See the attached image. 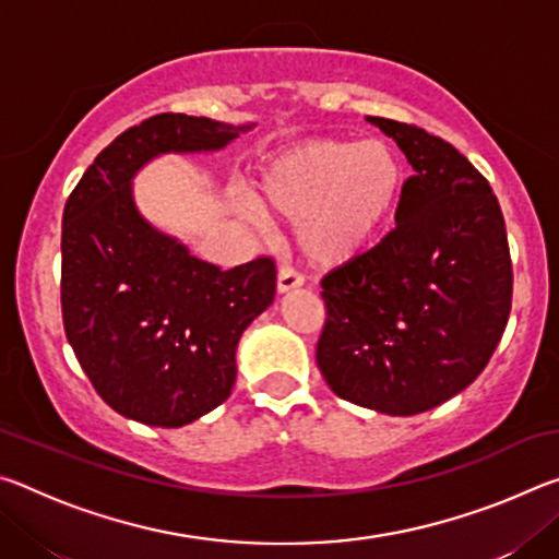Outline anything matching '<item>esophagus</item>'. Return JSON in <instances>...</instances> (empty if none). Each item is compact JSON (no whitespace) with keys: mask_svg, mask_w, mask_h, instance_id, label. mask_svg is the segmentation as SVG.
<instances>
[{"mask_svg":"<svg viewBox=\"0 0 559 559\" xmlns=\"http://www.w3.org/2000/svg\"><path fill=\"white\" fill-rule=\"evenodd\" d=\"M300 286H302V276L296 269L283 266L278 271V293H290V290H296Z\"/></svg>","mask_w":559,"mask_h":559,"instance_id":"34e87169","label":"esophagus"}]
</instances>
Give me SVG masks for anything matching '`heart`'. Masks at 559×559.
<instances>
[{"label": "heart", "mask_w": 559, "mask_h": 559, "mask_svg": "<svg viewBox=\"0 0 559 559\" xmlns=\"http://www.w3.org/2000/svg\"><path fill=\"white\" fill-rule=\"evenodd\" d=\"M406 167L384 140L318 138L283 150L253 185L257 210L296 219V241L316 266H340L370 251L392 222Z\"/></svg>", "instance_id": "heart-1"}]
</instances>
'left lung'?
<instances>
[{"label": "left lung", "mask_w": 559, "mask_h": 559, "mask_svg": "<svg viewBox=\"0 0 559 559\" xmlns=\"http://www.w3.org/2000/svg\"><path fill=\"white\" fill-rule=\"evenodd\" d=\"M409 159L396 226L320 281L318 367L330 390L367 409L412 416L484 372L510 316L513 266L488 179L447 140L367 118Z\"/></svg>", "instance_id": "obj_1"}]
</instances>
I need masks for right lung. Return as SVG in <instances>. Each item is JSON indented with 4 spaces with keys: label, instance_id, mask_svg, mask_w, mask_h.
Listing matches in <instances>:
<instances>
[{
    "label": "right lung",
    "instance_id": "right-lung-1",
    "mask_svg": "<svg viewBox=\"0 0 559 559\" xmlns=\"http://www.w3.org/2000/svg\"><path fill=\"white\" fill-rule=\"evenodd\" d=\"M163 112L118 135L66 202L61 310L69 345L110 409L177 429L231 394L243 330L276 296L261 257L222 271L140 214L132 179L159 155L216 153L251 130Z\"/></svg>",
    "mask_w": 559,
    "mask_h": 559
}]
</instances>
